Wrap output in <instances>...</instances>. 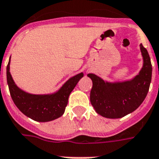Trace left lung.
<instances>
[{
  "mask_svg": "<svg viewBox=\"0 0 159 159\" xmlns=\"http://www.w3.org/2000/svg\"><path fill=\"white\" fill-rule=\"evenodd\" d=\"M144 64L133 79L122 82H107L89 73L92 80L90 100L96 113L107 118H120L137 109L146 97L151 78L152 64L147 50L140 44Z\"/></svg>",
  "mask_w": 159,
  "mask_h": 159,
  "instance_id": "8db88e82",
  "label": "left lung"
}]
</instances>
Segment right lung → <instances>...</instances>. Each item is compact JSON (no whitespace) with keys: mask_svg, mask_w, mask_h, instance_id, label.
Returning a JSON list of instances; mask_svg holds the SVG:
<instances>
[{"mask_svg":"<svg viewBox=\"0 0 159 159\" xmlns=\"http://www.w3.org/2000/svg\"><path fill=\"white\" fill-rule=\"evenodd\" d=\"M10 58L6 68V76L13 101L24 115L37 122H50L61 117L70 93L83 77V73H81L71 77L57 92L51 95H33L22 91L15 85L10 73Z\"/></svg>","mask_w":159,"mask_h":159,"instance_id":"1","label":"right lung"}]
</instances>
